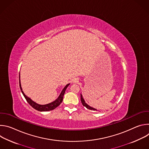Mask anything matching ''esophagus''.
<instances>
[{
    "label": "esophagus",
    "instance_id": "esophagus-1",
    "mask_svg": "<svg viewBox=\"0 0 149 149\" xmlns=\"http://www.w3.org/2000/svg\"><path fill=\"white\" fill-rule=\"evenodd\" d=\"M77 82V80H76V79H75V80L73 81V82H74V83H76Z\"/></svg>",
    "mask_w": 149,
    "mask_h": 149
}]
</instances>
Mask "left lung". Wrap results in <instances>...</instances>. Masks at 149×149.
<instances>
[{
	"mask_svg": "<svg viewBox=\"0 0 149 149\" xmlns=\"http://www.w3.org/2000/svg\"><path fill=\"white\" fill-rule=\"evenodd\" d=\"M81 102H82V105L84 106V107H86L87 109H89V110H94V111H95V110H97L95 109H94V108L90 107V106H89L86 103V102H85L84 98H82V95L81 94Z\"/></svg>",
	"mask_w": 149,
	"mask_h": 149,
	"instance_id": "1",
	"label": "left lung"
}]
</instances>
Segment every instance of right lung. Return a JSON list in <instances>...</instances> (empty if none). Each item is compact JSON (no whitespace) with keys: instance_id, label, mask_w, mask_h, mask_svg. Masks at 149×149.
I'll list each match as a JSON object with an SVG mask.
<instances>
[{"instance_id":"1","label":"right lung","mask_w":149,"mask_h":149,"mask_svg":"<svg viewBox=\"0 0 149 149\" xmlns=\"http://www.w3.org/2000/svg\"><path fill=\"white\" fill-rule=\"evenodd\" d=\"M70 85V84H68L67 86L63 88V89L62 90V91H61L60 95H59V97H58V98L56 100H55L54 101L47 104H45V105H40V104H38L36 102H34L33 101H32L30 98H29L28 97H27L24 93V91H22V87H21V84H20V75H19V86H20V88L21 91H22L24 97L25 98L26 100L27 101V102L32 106V107L35 109V110L39 111H51L52 110L54 109H55V108H56L58 106H59L60 105V104L62 102V100H63V95H64V93L65 92L66 89L67 88V87H68V86Z\"/></svg>"}]
</instances>
